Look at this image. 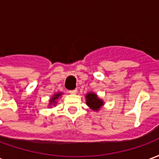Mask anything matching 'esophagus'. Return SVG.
I'll list each match as a JSON object with an SVG mask.
<instances>
[{
    "label": "esophagus",
    "instance_id": "1",
    "mask_svg": "<svg viewBox=\"0 0 159 159\" xmlns=\"http://www.w3.org/2000/svg\"><path fill=\"white\" fill-rule=\"evenodd\" d=\"M76 92H77V89H73V90H70V91H69V93H73V94L76 93Z\"/></svg>",
    "mask_w": 159,
    "mask_h": 159
}]
</instances>
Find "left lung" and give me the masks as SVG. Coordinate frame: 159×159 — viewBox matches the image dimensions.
I'll use <instances>...</instances> for the list:
<instances>
[{"mask_svg":"<svg viewBox=\"0 0 159 159\" xmlns=\"http://www.w3.org/2000/svg\"><path fill=\"white\" fill-rule=\"evenodd\" d=\"M86 104L93 111H99L104 105V101L98 98L96 93H89L86 94Z\"/></svg>","mask_w":159,"mask_h":159,"instance_id":"left-lung-1","label":"left lung"}]
</instances>
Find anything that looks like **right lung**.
I'll return each mask as SVG.
<instances>
[{"instance_id": "add662e5", "label": "right lung", "mask_w": 159, "mask_h": 159, "mask_svg": "<svg viewBox=\"0 0 159 159\" xmlns=\"http://www.w3.org/2000/svg\"><path fill=\"white\" fill-rule=\"evenodd\" d=\"M62 95V93H55V94H53L52 95V97L50 99V100H49V106H55L56 103H57V101L56 100L59 99V97Z\"/></svg>"}]
</instances>
